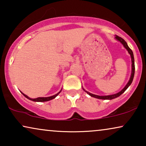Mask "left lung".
<instances>
[{
    "label": "left lung",
    "instance_id": "left-lung-1",
    "mask_svg": "<svg viewBox=\"0 0 146 146\" xmlns=\"http://www.w3.org/2000/svg\"><path fill=\"white\" fill-rule=\"evenodd\" d=\"M115 39L117 40H118L119 42H120L122 44L123 46L125 49L127 50V52H128V53L130 54V56H131V76H130V78H129L128 82L126 85H125V86L121 90L120 92H119L117 94H112V95H108V96H98V95H95V94H91L88 92H87L86 90H85L84 89L82 88L84 90V91L86 92L88 94H89L90 96L92 97H94V98H98V99H102V100H112V99H114L115 98L118 97L120 96L121 94H122L126 90L127 88H128L130 84L133 81V76H134V73H135V64H134V57H133V52L129 48L128 46H127L126 42H125L123 38H121V37L118 36H115Z\"/></svg>",
    "mask_w": 146,
    "mask_h": 146
}]
</instances>
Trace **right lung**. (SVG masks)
I'll list each match as a JSON object with an SVG mask.
<instances>
[{
    "instance_id": "obj_1",
    "label": "right lung",
    "mask_w": 146,
    "mask_h": 146,
    "mask_svg": "<svg viewBox=\"0 0 146 146\" xmlns=\"http://www.w3.org/2000/svg\"><path fill=\"white\" fill-rule=\"evenodd\" d=\"M62 91V90L60 91L58 93H57L56 94L54 95V96H50V97H39V98H29V96H27V95H25V94H23V92H22V94L25 96L27 98H28L29 100H31L32 101H34V102H46V101H49V100H52L54 98H55L60 93V92Z\"/></svg>"
}]
</instances>
